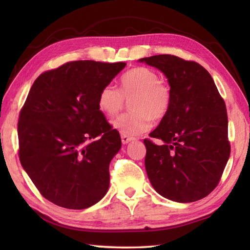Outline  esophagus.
<instances>
[{"mask_svg":"<svg viewBox=\"0 0 250 250\" xmlns=\"http://www.w3.org/2000/svg\"><path fill=\"white\" fill-rule=\"evenodd\" d=\"M131 140H132V138L131 137H128V135L125 134H121V141L124 145H126V143H129Z\"/></svg>","mask_w":250,"mask_h":250,"instance_id":"esophagus-1","label":"esophagus"}]
</instances>
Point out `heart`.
I'll use <instances>...</instances> for the list:
<instances>
[{
	"label": "heart",
	"mask_w": 250,
	"mask_h": 250,
	"mask_svg": "<svg viewBox=\"0 0 250 250\" xmlns=\"http://www.w3.org/2000/svg\"><path fill=\"white\" fill-rule=\"evenodd\" d=\"M130 101L131 112L113 121V126L125 135H139L151 128L152 119L161 121L172 105V90L160 79L155 70L145 66L130 69L120 79V90L109 83L100 90L98 107L104 115L113 117Z\"/></svg>",
	"instance_id": "heart-1"
}]
</instances>
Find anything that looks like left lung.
Wrapping results in <instances>:
<instances>
[{"mask_svg":"<svg viewBox=\"0 0 250 250\" xmlns=\"http://www.w3.org/2000/svg\"><path fill=\"white\" fill-rule=\"evenodd\" d=\"M140 62L167 76L172 105L145 139L146 170L160 195L179 203L202 200L218 185L230 154L225 101L204 67L174 55Z\"/></svg>","mask_w":250,"mask_h":250,"instance_id":"left-lung-1","label":"left lung"}]
</instances>
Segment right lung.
<instances>
[{
	"mask_svg": "<svg viewBox=\"0 0 250 250\" xmlns=\"http://www.w3.org/2000/svg\"><path fill=\"white\" fill-rule=\"evenodd\" d=\"M125 62H68L34 82L18 124L19 156L46 200L83 209L109 188L121 138L98 107L100 90Z\"/></svg>",
	"mask_w": 250,
	"mask_h": 250,
	"instance_id": "1",
	"label": "right lung"
}]
</instances>
